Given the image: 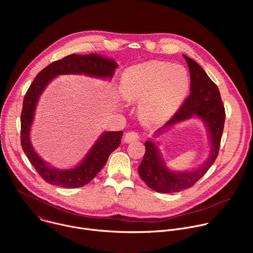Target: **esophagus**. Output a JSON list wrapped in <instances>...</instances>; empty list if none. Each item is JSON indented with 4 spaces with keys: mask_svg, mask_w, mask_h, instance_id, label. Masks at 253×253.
<instances>
[{
    "mask_svg": "<svg viewBox=\"0 0 253 253\" xmlns=\"http://www.w3.org/2000/svg\"><path fill=\"white\" fill-rule=\"evenodd\" d=\"M138 139H139V134H138L137 132L131 131V132H127V133L124 135L123 141L126 142V143H132V142H134V141H136V140H138Z\"/></svg>",
    "mask_w": 253,
    "mask_h": 253,
    "instance_id": "1",
    "label": "esophagus"
}]
</instances>
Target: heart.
<instances>
[{
  "mask_svg": "<svg viewBox=\"0 0 253 253\" xmlns=\"http://www.w3.org/2000/svg\"><path fill=\"white\" fill-rule=\"evenodd\" d=\"M189 87L190 78L183 66L150 61L124 71L120 92L126 101H139L138 110L144 121L159 125L176 112Z\"/></svg>",
  "mask_w": 253,
  "mask_h": 253,
  "instance_id": "heart-1",
  "label": "heart"
}]
</instances>
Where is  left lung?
<instances>
[{
  "mask_svg": "<svg viewBox=\"0 0 253 253\" xmlns=\"http://www.w3.org/2000/svg\"><path fill=\"white\" fill-rule=\"evenodd\" d=\"M183 57L190 72V94L173 117L154 133V137H158L176 124L197 118L206 128L210 150L208 158L199 167L192 170L175 171L166 165L158 143L148 139L145 142L146 151L138 167V172L148 187L160 193L180 192L198 181L218 155L224 127L225 110L217 86L207 76L200 65L186 55Z\"/></svg>",
  "mask_w": 253,
  "mask_h": 253,
  "instance_id": "obj_1",
  "label": "left lung"
}]
</instances>
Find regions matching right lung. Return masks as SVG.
<instances>
[{
  "label": "right lung",
  "instance_id": "right-lung-1",
  "mask_svg": "<svg viewBox=\"0 0 253 253\" xmlns=\"http://www.w3.org/2000/svg\"><path fill=\"white\" fill-rule=\"evenodd\" d=\"M118 64L115 60L99 54H72L55 61L36 76L28 89L21 114V144L31 164L47 183L52 185L78 188L86 185L106 164L109 155L120 146L122 131H105L95 141L85 157L75 167L59 169L43 160L36 152L30 138L35 119L36 108L42 93L52 80L60 75H86L103 80H111Z\"/></svg>",
  "mask_w": 253,
  "mask_h": 253
}]
</instances>
